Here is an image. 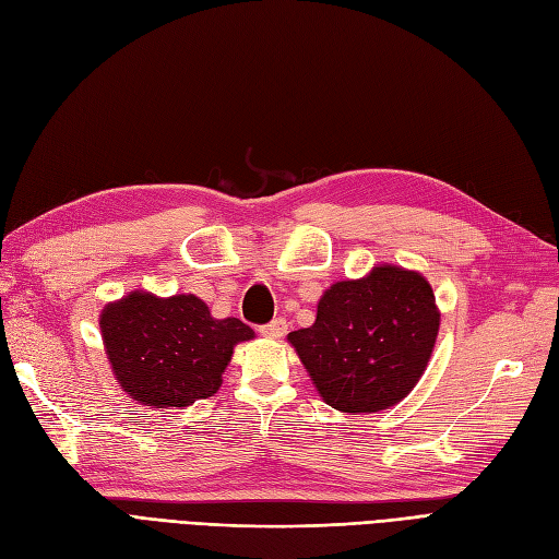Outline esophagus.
I'll list each match as a JSON object with an SVG mask.
<instances>
[{
    "instance_id": "obj_1",
    "label": "esophagus",
    "mask_w": 559,
    "mask_h": 559,
    "mask_svg": "<svg viewBox=\"0 0 559 559\" xmlns=\"http://www.w3.org/2000/svg\"><path fill=\"white\" fill-rule=\"evenodd\" d=\"M287 332V322L283 318H274L272 322H266V325L260 328V334L266 338H281Z\"/></svg>"
}]
</instances>
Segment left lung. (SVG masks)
Instances as JSON below:
<instances>
[{
    "instance_id": "1",
    "label": "left lung",
    "mask_w": 559,
    "mask_h": 559,
    "mask_svg": "<svg viewBox=\"0 0 559 559\" xmlns=\"http://www.w3.org/2000/svg\"><path fill=\"white\" fill-rule=\"evenodd\" d=\"M439 332L429 283L400 266L341 281L318 301L311 328L287 334L332 408L373 413L416 388Z\"/></svg>"
}]
</instances>
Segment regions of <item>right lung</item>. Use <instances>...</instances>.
<instances>
[{
    "label": "right lung",
    "instance_id": "obj_1",
    "mask_svg": "<svg viewBox=\"0 0 559 559\" xmlns=\"http://www.w3.org/2000/svg\"><path fill=\"white\" fill-rule=\"evenodd\" d=\"M99 328L118 383L153 408L213 397L234 346L255 336L239 318L215 320L194 295L132 293L106 306Z\"/></svg>",
    "mask_w": 559,
    "mask_h": 559
}]
</instances>
